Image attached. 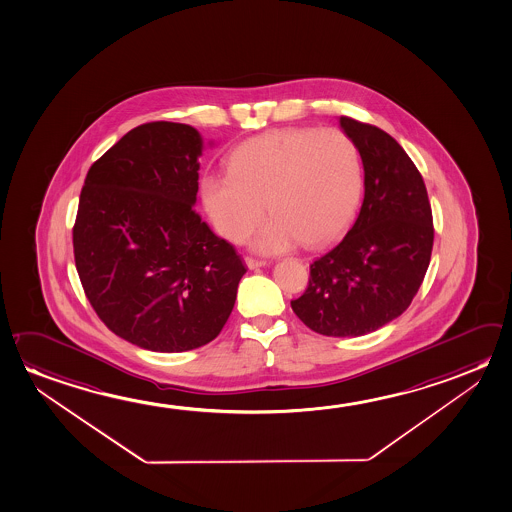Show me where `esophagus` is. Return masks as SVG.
Masks as SVG:
<instances>
[{
  "label": "esophagus",
  "mask_w": 512,
  "mask_h": 512,
  "mask_svg": "<svg viewBox=\"0 0 512 512\" xmlns=\"http://www.w3.org/2000/svg\"><path fill=\"white\" fill-rule=\"evenodd\" d=\"M245 265H247V268L254 270V268L265 267L267 263L261 260H254V258H251V256H247V258H245Z\"/></svg>",
  "instance_id": "obj_1"
}]
</instances>
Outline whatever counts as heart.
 Returning a JSON list of instances; mask_svg holds the SVG:
<instances>
[{
  "instance_id": "obj_1",
  "label": "heart",
  "mask_w": 512,
  "mask_h": 512,
  "mask_svg": "<svg viewBox=\"0 0 512 512\" xmlns=\"http://www.w3.org/2000/svg\"><path fill=\"white\" fill-rule=\"evenodd\" d=\"M361 183L359 153L343 131L284 128L236 147L228 172L201 179V199L213 228L231 242L260 224L267 204L272 219L252 236V247L272 254L338 235L356 210Z\"/></svg>"
}]
</instances>
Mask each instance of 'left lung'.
<instances>
[{
	"mask_svg": "<svg viewBox=\"0 0 512 512\" xmlns=\"http://www.w3.org/2000/svg\"><path fill=\"white\" fill-rule=\"evenodd\" d=\"M365 171V199L354 226L309 267L292 301L295 315L324 336H363L400 317L422 284L434 242L422 174L395 138L340 117Z\"/></svg>",
	"mask_w": 512,
	"mask_h": 512,
	"instance_id": "left-lung-1",
	"label": "left lung"
}]
</instances>
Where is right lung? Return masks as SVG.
<instances>
[{
  "label": "right lung",
  "mask_w": 512,
  "mask_h": 512,
  "mask_svg": "<svg viewBox=\"0 0 512 512\" xmlns=\"http://www.w3.org/2000/svg\"><path fill=\"white\" fill-rule=\"evenodd\" d=\"M201 133L179 122L128 131L90 167L74 261L98 317L140 349L185 352L219 336L247 272L195 213Z\"/></svg>",
  "instance_id": "right-lung-1"
}]
</instances>
